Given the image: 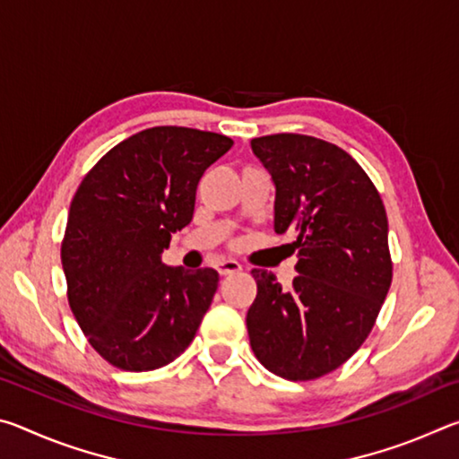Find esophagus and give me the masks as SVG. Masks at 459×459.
<instances>
[{
    "label": "esophagus",
    "mask_w": 459,
    "mask_h": 459,
    "mask_svg": "<svg viewBox=\"0 0 459 459\" xmlns=\"http://www.w3.org/2000/svg\"><path fill=\"white\" fill-rule=\"evenodd\" d=\"M240 269H243V267H240V263L232 261V259H224V261L219 263V265H216V271H219L222 277L232 275V273H238Z\"/></svg>",
    "instance_id": "esophagus-1"
}]
</instances>
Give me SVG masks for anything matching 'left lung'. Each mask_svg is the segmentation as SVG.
Masks as SVG:
<instances>
[{"label":"left lung","instance_id":"obj_1","mask_svg":"<svg viewBox=\"0 0 459 459\" xmlns=\"http://www.w3.org/2000/svg\"><path fill=\"white\" fill-rule=\"evenodd\" d=\"M275 182V232L298 251L290 291L253 269L247 330L257 360L287 380L342 367L368 338L393 281L388 221L368 174L342 147L312 135L251 139Z\"/></svg>","mask_w":459,"mask_h":459}]
</instances>
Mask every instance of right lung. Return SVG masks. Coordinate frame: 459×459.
I'll return each instance as SVG.
<instances>
[{"mask_svg": "<svg viewBox=\"0 0 459 459\" xmlns=\"http://www.w3.org/2000/svg\"><path fill=\"white\" fill-rule=\"evenodd\" d=\"M232 147L212 131L161 126L123 139L82 178L60 245L68 306L100 359L143 372L176 360L219 287L214 269L166 267L202 174Z\"/></svg>", "mask_w": 459, "mask_h": 459, "instance_id": "add662e5", "label": "right lung"}]
</instances>
